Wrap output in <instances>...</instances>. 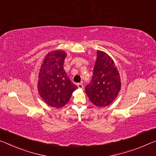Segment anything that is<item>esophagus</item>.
Returning a JSON list of instances; mask_svg holds the SVG:
<instances>
[{"label":"esophagus","mask_w":156,"mask_h":156,"mask_svg":"<svg viewBox=\"0 0 156 156\" xmlns=\"http://www.w3.org/2000/svg\"><path fill=\"white\" fill-rule=\"evenodd\" d=\"M77 86H78V88H80V89H82V88H83V83H77Z\"/></svg>","instance_id":"obj_1"}]
</instances>
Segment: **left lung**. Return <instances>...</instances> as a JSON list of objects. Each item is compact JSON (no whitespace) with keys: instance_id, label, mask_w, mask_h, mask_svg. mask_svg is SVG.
Listing matches in <instances>:
<instances>
[{"instance_id":"1","label":"left lung","mask_w":156,"mask_h":156,"mask_svg":"<svg viewBox=\"0 0 156 156\" xmlns=\"http://www.w3.org/2000/svg\"><path fill=\"white\" fill-rule=\"evenodd\" d=\"M97 56L93 77L85 91L94 105L104 107L117 98L121 88V80L119 71L110 56L100 50H98Z\"/></svg>"}]
</instances>
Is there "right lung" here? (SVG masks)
Here are the masks:
<instances>
[{"label":"right lung","mask_w":156,"mask_h":156,"mask_svg":"<svg viewBox=\"0 0 156 156\" xmlns=\"http://www.w3.org/2000/svg\"><path fill=\"white\" fill-rule=\"evenodd\" d=\"M66 55L60 50L48 53L39 74L37 87L40 96L48 105L57 108L64 106L77 88L63 70Z\"/></svg>","instance_id":"obj_1"}]
</instances>
